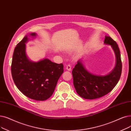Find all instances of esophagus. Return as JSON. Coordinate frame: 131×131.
Listing matches in <instances>:
<instances>
[{"label": "esophagus", "mask_w": 131, "mask_h": 131, "mask_svg": "<svg viewBox=\"0 0 131 131\" xmlns=\"http://www.w3.org/2000/svg\"><path fill=\"white\" fill-rule=\"evenodd\" d=\"M66 69L67 71H71V65H69V64L67 65H66Z\"/></svg>", "instance_id": "obj_1"}]
</instances>
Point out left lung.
I'll list each match as a JSON object with an SVG mask.
<instances>
[{
	"label": "left lung",
	"instance_id": "8db88e82",
	"mask_svg": "<svg viewBox=\"0 0 131 131\" xmlns=\"http://www.w3.org/2000/svg\"><path fill=\"white\" fill-rule=\"evenodd\" d=\"M104 43L111 45L116 55V64L110 73L105 75H95L85 69L80 60L72 70L74 86L78 94L83 99L93 100L106 95L114 88L120 79L122 63L118 45L107 36L105 37Z\"/></svg>",
	"mask_w": 131,
	"mask_h": 131
}]
</instances>
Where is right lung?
<instances>
[{
  "mask_svg": "<svg viewBox=\"0 0 131 131\" xmlns=\"http://www.w3.org/2000/svg\"><path fill=\"white\" fill-rule=\"evenodd\" d=\"M32 32L29 36L36 37ZM28 35L14 49L11 73L14 83L27 97L36 101H45L53 94L58 79L64 72L62 64H57L48 58L34 62L26 54Z\"/></svg>",
  "mask_w": 131,
  "mask_h": 131,
  "instance_id": "obj_1",
  "label": "right lung"
}]
</instances>
